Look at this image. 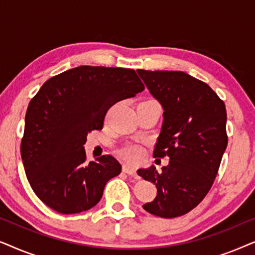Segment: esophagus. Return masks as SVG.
<instances>
[{"label":"esophagus","mask_w":255,"mask_h":255,"mask_svg":"<svg viewBox=\"0 0 255 255\" xmlns=\"http://www.w3.org/2000/svg\"><path fill=\"white\" fill-rule=\"evenodd\" d=\"M123 172L128 174V175H132V176L137 175V174H135L137 170H135V168H133V167L130 166V165H124L123 166Z\"/></svg>","instance_id":"esophagus-1"}]
</instances>
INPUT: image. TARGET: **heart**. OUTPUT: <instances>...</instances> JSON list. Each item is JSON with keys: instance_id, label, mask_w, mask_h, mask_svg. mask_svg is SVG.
Listing matches in <instances>:
<instances>
[{"instance_id": "obj_1", "label": "heart", "mask_w": 255, "mask_h": 255, "mask_svg": "<svg viewBox=\"0 0 255 255\" xmlns=\"http://www.w3.org/2000/svg\"><path fill=\"white\" fill-rule=\"evenodd\" d=\"M120 155L128 162L138 163L142 159V149L138 145L128 144L120 149Z\"/></svg>"}]
</instances>
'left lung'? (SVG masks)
<instances>
[{"instance_id": "8db88e82", "label": "left lung", "mask_w": 255, "mask_h": 255, "mask_svg": "<svg viewBox=\"0 0 255 255\" xmlns=\"http://www.w3.org/2000/svg\"><path fill=\"white\" fill-rule=\"evenodd\" d=\"M138 74L163 108V123L153 156H168L138 175L154 183L156 197L142 208L162 218L186 215L201 203L217 176L228 146L225 104L207 83L177 71Z\"/></svg>"}]
</instances>
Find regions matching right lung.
<instances>
[{"mask_svg":"<svg viewBox=\"0 0 255 255\" xmlns=\"http://www.w3.org/2000/svg\"><path fill=\"white\" fill-rule=\"evenodd\" d=\"M145 89L133 69L80 66L48 79L30 101L20 142L34 194L60 214L87 211L121 173L114 156L87 161V134L102 130L115 103Z\"/></svg>","mask_w":255,"mask_h":255,"instance_id":"right-lung-1","label":"right lung"}]
</instances>
